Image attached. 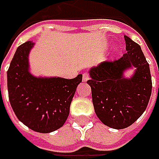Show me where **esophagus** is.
Returning <instances> with one entry per match:
<instances>
[{"label": "esophagus", "instance_id": "esophagus-1", "mask_svg": "<svg viewBox=\"0 0 159 159\" xmlns=\"http://www.w3.org/2000/svg\"><path fill=\"white\" fill-rule=\"evenodd\" d=\"M89 80V74H88V73H83V75H82L83 82H86V81H88Z\"/></svg>", "mask_w": 159, "mask_h": 159}]
</instances>
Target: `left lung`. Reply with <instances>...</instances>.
<instances>
[{
	"instance_id": "obj_1",
	"label": "left lung",
	"mask_w": 159,
	"mask_h": 159,
	"mask_svg": "<svg viewBox=\"0 0 159 159\" xmlns=\"http://www.w3.org/2000/svg\"><path fill=\"white\" fill-rule=\"evenodd\" d=\"M124 38L127 52L119 60L91 68L88 80L96 116L114 129L128 127L143 115L152 89L150 66L141 47L129 37ZM133 67L134 74L125 78L124 72Z\"/></svg>"
}]
</instances>
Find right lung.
<instances>
[{
  "label": "right lung",
  "instance_id": "obj_1",
  "mask_svg": "<svg viewBox=\"0 0 159 159\" xmlns=\"http://www.w3.org/2000/svg\"><path fill=\"white\" fill-rule=\"evenodd\" d=\"M34 45L26 41L16 48L7 71L9 99L24 125L47 134L64 125L82 74L70 80L34 76L29 70V54Z\"/></svg>",
  "mask_w": 159,
  "mask_h": 159
}]
</instances>
